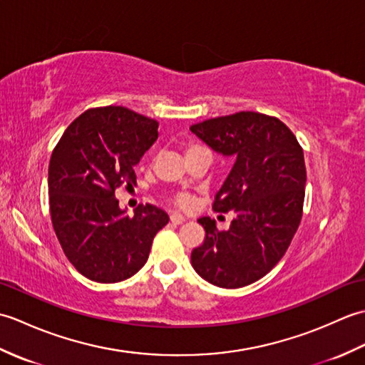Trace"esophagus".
Returning <instances> with one entry per match:
<instances>
[{
    "label": "esophagus",
    "mask_w": 365,
    "mask_h": 365,
    "mask_svg": "<svg viewBox=\"0 0 365 365\" xmlns=\"http://www.w3.org/2000/svg\"><path fill=\"white\" fill-rule=\"evenodd\" d=\"M170 221H173L174 224H182L183 221H187V218H185V216L180 213H173L170 215Z\"/></svg>",
    "instance_id": "34e87169"
}]
</instances>
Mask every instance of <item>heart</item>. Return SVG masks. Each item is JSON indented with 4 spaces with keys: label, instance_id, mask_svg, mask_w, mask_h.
<instances>
[{
    "label": "heart",
    "instance_id": "obj_1",
    "mask_svg": "<svg viewBox=\"0 0 365 365\" xmlns=\"http://www.w3.org/2000/svg\"><path fill=\"white\" fill-rule=\"evenodd\" d=\"M191 147H195V145H191ZM175 204L182 208H188L192 205V197L188 195H178L175 197Z\"/></svg>",
    "mask_w": 365,
    "mask_h": 365
}]
</instances>
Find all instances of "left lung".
<instances>
[{"instance_id": "1", "label": "left lung", "mask_w": 365, "mask_h": 365, "mask_svg": "<svg viewBox=\"0 0 365 365\" xmlns=\"http://www.w3.org/2000/svg\"><path fill=\"white\" fill-rule=\"evenodd\" d=\"M190 130L215 152L235 160L213 210L235 218L227 230L208 216L204 243L191 252L196 273L216 287L240 289L269 273L289 250L302 216L304 153L277 118L242 111L195 123Z\"/></svg>"}]
</instances>
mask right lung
<instances>
[{"mask_svg":"<svg viewBox=\"0 0 365 365\" xmlns=\"http://www.w3.org/2000/svg\"><path fill=\"white\" fill-rule=\"evenodd\" d=\"M158 138V122L123 106L92 108L67 127L48 166L53 229L68 262L91 281L136 274L153 237L169 222L161 208L128 216L114 191L136 185L135 166Z\"/></svg>","mask_w":365,"mask_h":365,"instance_id":"right-lung-1","label":"right lung"}]
</instances>
